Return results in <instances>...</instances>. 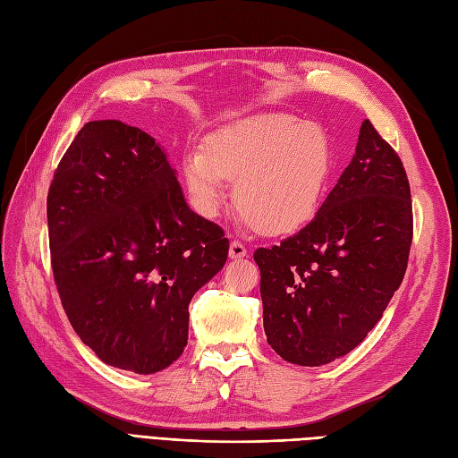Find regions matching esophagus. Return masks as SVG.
Listing matches in <instances>:
<instances>
[{
	"label": "esophagus",
	"mask_w": 458,
	"mask_h": 458,
	"mask_svg": "<svg viewBox=\"0 0 458 458\" xmlns=\"http://www.w3.org/2000/svg\"><path fill=\"white\" fill-rule=\"evenodd\" d=\"M246 246L241 242V241H231V244H229V258L231 259H239V258H242V256H246Z\"/></svg>",
	"instance_id": "obj_1"
}]
</instances>
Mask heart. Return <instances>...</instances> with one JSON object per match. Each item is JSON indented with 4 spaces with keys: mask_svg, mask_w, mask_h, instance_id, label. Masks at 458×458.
<instances>
[{
    "mask_svg": "<svg viewBox=\"0 0 458 458\" xmlns=\"http://www.w3.org/2000/svg\"><path fill=\"white\" fill-rule=\"evenodd\" d=\"M333 164L324 129L287 114H262L212 134L204 152H189L182 175L202 214H216L227 179L237 177L233 199L246 224L289 233L316 216Z\"/></svg>",
    "mask_w": 458,
    "mask_h": 458,
    "instance_id": "heart-1",
    "label": "heart"
}]
</instances>
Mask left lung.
<instances>
[{"label": "left lung", "mask_w": 458, "mask_h": 458, "mask_svg": "<svg viewBox=\"0 0 458 458\" xmlns=\"http://www.w3.org/2000/svg\"><path fill=\"white\" fill-rule=\"evenodd\" d=\"M412 229L401 157L366 119L316 217L254 252L271 349L293 364L324 366L358 347L403 283Z\"/></svg>", "instance_id": "left-lung-1"}]
</instances>
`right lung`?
<instances>
[{"label": "right lung", "instance_id": "obj_1", "mask_svg": "<svg viewBox=\"0 0 458 458\" xmlns=\"http://www.w3.org/2000/svg\"><path fill=\"white\" fill-rule=\"evenodd\" d=\"M54 281L72 329L100 360L156 374L189 341L194 293L229 241L184 202L156 140L115 119L79 131L47 191Z\"/></svg>", "mask_w": 458, "mask_h": 458}]
</instances>
